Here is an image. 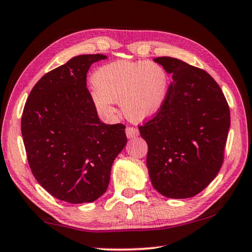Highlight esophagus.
I'll return each instance as SVG.
<instances>
[{
    "mask_svg": "<svg viewBox=\"0 0 252 252\" xmlns=\"http://www.w3.org/2000/svg\"><path fill=\"white\" fill-rule=\"evenodd\" d=\"M126 133L127 139H133V138H136V136L139 135V130L135 129V127L127 126L126 129Z\"/></svg>",
    "mask_w": 252,
    "mask_h": 252,
    "instance_id": "34e87169",
    "label": "esophagus"
}]
</instances>
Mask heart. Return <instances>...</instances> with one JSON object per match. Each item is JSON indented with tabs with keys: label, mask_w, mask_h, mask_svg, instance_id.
I'll return each mask as SVG.
<instances>
[{
	"label": "heart",
	"mask_w": 252,
	"mask_h": 252,
	"mask_svg": "<svg viewBox=\"0 0 252 252\" xmlns=\"http://www.w3.org/2000/svg\"><path fill=\"white\" fill-rule=\"evenodd\" d=\"M89 96L103 119L113 118L116 103L130 121L141 123L155 118L167 101L169 75L159 63L117 60L100 66L92 76Z\"/></svg>",
	"instance_id": "obj_1"
}]
</instances>
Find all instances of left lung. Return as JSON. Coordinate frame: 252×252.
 Returning <instances> with one entry per match:
<instances>
[{
	"instance_id": "8db88e82",
	"label": "left lung",
	"mask_w": 252,
	"mask_h": 252,
	"mask_svg": "<svg viewBox=\"0 0 252 252\" xmlns=\"http://www.w3.org/2000/svg\"><path fill=\"white\" fill-rule=\"evenodd\" d=\"M172 74L167 101L140 126L148 144L151 183L167 198H191L218 174L230 127V111L218 83L199 67L170 57L153 59Z\"/></svg>"
}]
</instances>
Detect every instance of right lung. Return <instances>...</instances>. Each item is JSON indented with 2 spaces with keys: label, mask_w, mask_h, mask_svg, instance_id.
Masks as SVG:
<instances>
[{
  "label": "right lung",
  "mask_w": 252,
  "mask_h": 252,
  "mask_svg": "<svg viewBox=\"0 0 252 252\" xmlns=\"http://www.w3.org/2000/svg\"><path fill=\"white\" fill-rule=\"evenodd\" d=\"M108 57L82 54L42 76L25 103L21 131L30 168L54 198L93 202L108 189L126 144L123 125H104L89 96L87 72Z\"/></svg>",
  "instance_id": "obj_1"
}]
</instances>
